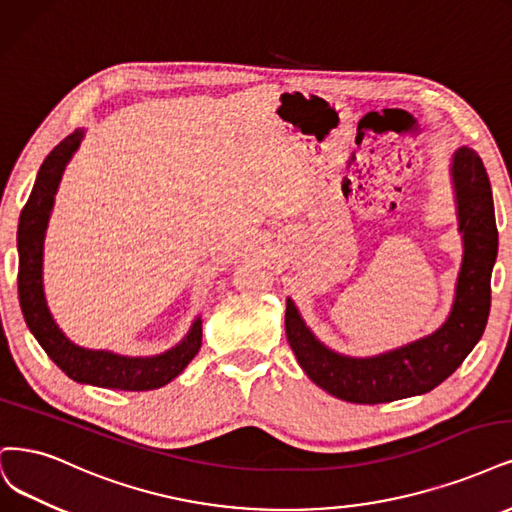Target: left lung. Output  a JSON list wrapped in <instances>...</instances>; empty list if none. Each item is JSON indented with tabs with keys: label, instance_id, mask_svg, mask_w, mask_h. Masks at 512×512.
Masks as SVG:
<instances>
[{
	"label": "left lung",
	"instance_id": "8db88e82",
	"mask_svg": "<svg viewBox=\"0 0 512 512\" xmlns=\"http://www.w3.org/2000/svg\"><path fill=\"white\" fill-rule=\"evenodd\" d=\"M449 173L464 254L451 311L434 332L383 354L345 356L317 339L292 298H286L288 343L307 377L330 396L358 404L421 396L453 375L481 341L498 258L491 184L481 156L468 146L451 154Z\"/></svg>",
	"mask_w": 512,
	"mask_h": 512
}]
</instances>
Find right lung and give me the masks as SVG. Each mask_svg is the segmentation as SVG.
Returning <instances> with one entry per match:
<instances>
[{
	"mask_svg": "<svg viewBox=\"0 0 512 512\" xmlns=\"http://www.w3.org/2000/svg\"><path fill=\"white\" fill-rule=\"evenodd\" d=\"M84 129L67 135L44 158L31 195L21 211L16 250H19V303L27 328L42 345L48 358L78 383L108 387V390L148 392L178 377L199 354L203 320L195 317L180 343L156 356H120L110 349H88L76 345L52 317L44 294V237L55 207L63 171L84 139Z\"/></svg>",
	"mask_w": 512,
	"mask_h": 512,
	"instance_id": "obj_1",
	"label": "right lung"
}]
</instances>
